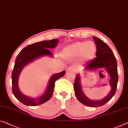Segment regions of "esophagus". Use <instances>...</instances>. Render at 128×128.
Instances as JSON below:
<instances>
[{"instance_id": "esophagus-1", "label": "esophagus", "mask_w": 128, "mask_h": 128, "mask_svg": "<svg viewBox=\"0 0 128 128\" xmlns=\"http://www.w3.org/2000/svg\"><path fill=\"white\" fill-rule=\"evenodd\" d=\"M66 72H74V68L70 66V67H68L67 69H66Z\"/></svg>"}]
</instances>
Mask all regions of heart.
Here are the masks:
<instances>
[{
	"mask_svg": "<svg viewBox=\"0 0 128 128\" xmlns=\"http://www.w3.org/2000/svg\"><path fill=\"white\" fill-rule=\"evenodd\" d=\"M96 51V47L91 41H79L68 46L65 51V55L70 58H75L82 55L84 60L92 58Z\"/></svg>",
	"mask_w": 128,
	"mask_h": 128,
	"instance_id": "obj_1",
	"label": "heart"
}]
</instances>
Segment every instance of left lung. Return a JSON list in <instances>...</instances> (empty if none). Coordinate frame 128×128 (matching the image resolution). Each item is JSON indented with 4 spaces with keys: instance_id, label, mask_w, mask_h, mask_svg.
Here are the masks:
<instances>
[{
    "instance_id": "left-lung-1",
    "label": "left lung",
    "mask_w": 128,
    "mask_h": 128,
    "mask_svg": "<svg viewBox=\"0 0 128 128\" xmlns=\"http://www.w3.org/2000/svg\"><path fill=\"white\" fill-rule=\"evenodd\" d=\"M93 39L94 40L95 43L96 45V58L90 61L84 68L87 70H94L103 68L106 69L110 75V84L112 87L111 91L108 96L102 100H90L85 96L82 90V86L80 83V79L79 75H76L74 86L76 97L80 102L87 106L96 108L104 105L114 96L117 90L118 76L117 60L113 51L105 42L99 38L93 37Z\"/></svg>"
}]
</instances>
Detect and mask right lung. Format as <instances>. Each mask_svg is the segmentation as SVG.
Returning <instances> with one entry per match:
<instances>
[{
  "instance_id": "right-lung-1",
  "label": "right lung",
  "mask_w": 128,
  "mask_h": 128,
  "mask_svg": "<svg viewBox=\"0 0 128 128\" xmlns=\"http://www.w3.org/2000/svg\"><path fill=\"white\" fill-rule=\"evenodd\" d=\"M58 41V39H53L33 44L23 49L17 56L12 72V91L15 98L23 104L34 106L47 102L52 96L56 81L59 78L62 77L66 74V71L63 70L60 73L53 75L49 80L46 91L44 94L40 97L30 98L26 96L20 92L18 88V79L23 68L26 64L40 56L44 55L52 56V53L49 50V49L56 47Z\"/></svg>"
}]
</instances>
